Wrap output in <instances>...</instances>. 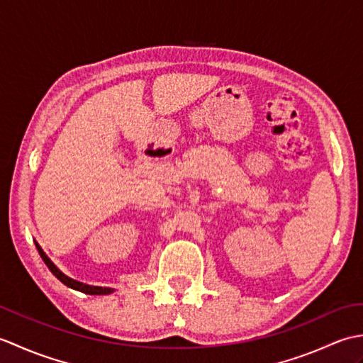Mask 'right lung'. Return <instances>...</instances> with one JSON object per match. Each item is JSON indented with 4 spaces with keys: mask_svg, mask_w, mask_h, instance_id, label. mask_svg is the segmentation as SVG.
<instances>
[{
    "mask_svg": "<svg viewBox=\"0 0 363 363\" xmlns=\"http://www.w3.org/2000/svg\"><path fill=\"white\" fill-rule=\"evenodd\" d=\"M35 248H37L38 254H40V257L43 259L46 267L50 268V272L56 276L60 282L65 284L67 287L82 291V293H87V295H111V293L115 291V289H112V287H98V285H89V284H84V282L73 279V277L67 276L65 273L60 272L56 265H54V262L48 256H46L45 251L40 248V245H38L37 242H35Z\"/></svg>",
    "mask_w": 363,
    "mask_h": 363,
    "instance_id": "obj_1",
    "label": "right lung"
}]
</instances>
